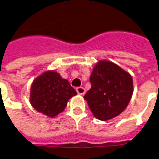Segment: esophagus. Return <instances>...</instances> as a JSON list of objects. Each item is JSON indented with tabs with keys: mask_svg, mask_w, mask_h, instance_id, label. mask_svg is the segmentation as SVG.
Returning a JSON list of instances; mask_svg holds the SVG:
<instances>
[{
	"mask_svg": "<svg viewBox=\"0 0 159 159\" xmlns=\"http://www.w3.org/2000/svg\"><path fill=\"white\" fill-rule=\"evenodd\" d=\"M76 91H77V93H78V94H80V95H83L85 93V92H86L84 88H83L82 87H77V88H76Z\"/></svg>",
	"mask_w": 159,
	"mask_h": 159,
	"instance_id": "34e87169",
	"label": "esophagus"
}]
</instances>
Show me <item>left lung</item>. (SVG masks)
<instances>
[{
    "instance_id": "obj_1",
    "label": "left lung",
    "mask_w": 159,
    "mask_h": 159,
    "mask_svg": "<svg viewBox=\"0 0 159 159\" xmlns=\"http://www.w3.org/2000/svg\"><path fill=\"white\" fill-rule=\"evenodd\" d=\"M91 89L84 99L95 117L107 120L127 107L133 94V80L128 72L108 61H100L90 77Z\"/></svg>"
}]
</instances>
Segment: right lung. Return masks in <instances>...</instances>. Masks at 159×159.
<instances>
[{
    "label": "right lung",
    "instance_id": "right-lung-1",
    "mask_svg": "<svg viewBox=\"0 0 159 159\" xmlns=\"http://www.w3.org/2000/svg\"><path fill=\"white\" fill-rule=\"evenodd\" d=\"M77 95L68 81L56 72H46L34 81L30 92L33 107L43 115L54 117L67 106L68 100Z\"/></svg>",
    "mask_w": 159,
    "mask_h": 159
}]
</instances>
